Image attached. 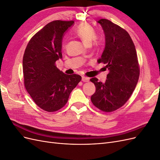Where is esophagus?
Masks as SVG:
<instances>
[{
  "instance_id": "esophagus-1",
  "label": "esophagus",
  "mask_w": 160,
  "mask_h": 160,
  "mask_svg": "<svg viewBox=\"0 0 160 160\" xmlns=\"http://www.w3.org/2000/svg\"><path fill=\"white\" fill-rule=\"evenodd\" d=\"M82 81H83V82H88L89 81V78L88 77L82 76Z\"/></svg>"
}]
</instances>
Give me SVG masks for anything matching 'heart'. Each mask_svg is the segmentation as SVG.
I'll list each match as a JSON object with an SVG mask.
<instances>
[{"mask_svg": "<svg viewBox=\"0 0 160 160\" xmlns=\"http://www.w3.org/2000/svg\"><path fill=\"white\" fill-rule=\"evenodd\" d=\"M76 35L78 36L87 45H89L93 41L94 46L98 47L100 44V41L97 38L95 32L90 25L87 22L81 23L75 31Z\"/></svg>", "mask_w": 160, "mask_h": 160, "instance_id": "obj_1", "label": "heart"}]
</instances>
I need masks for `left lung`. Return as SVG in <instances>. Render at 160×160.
I'll return each instance as SVG.
<instances>
[{"instance_id":"left-lung-1","label":"left lung","mask_w":160,"mask_h":160,"mask_svg":"<svg viewBox=\"0 0 160 160\" xmlns=\"http://www.w3.org/2000/svg\"><path fill=\"white\" fill-rule=\"evenodd\" d=\"M105 36V47L98 62L109 71L105 83L93 77L96 91L91 100L97 108L112 112L127 102L136 87L139 65L134 43L129 33L108 19L98 21Z\"/></svg>"}]
</instances>
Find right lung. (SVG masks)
<instances>
[{
  "instance_id": "obj_1",
  "label": "right lung",
  "mask_w": 160,
  "mask_h": 160,
  "mask_svg": "<svg viewBox=\"0 0 160 160\" xmlns=\"http://www.w3.org/2000/svg\"><path fill=\"white\" fill-rule=\"evenodd\" d=\"M73 21H53L38 31L28 42L22 59L24 85L38 107L48 112L63 108L71 92L81 80L67 75L55 62L62 58V40Z\"/></svg>"
}]
</instances>
